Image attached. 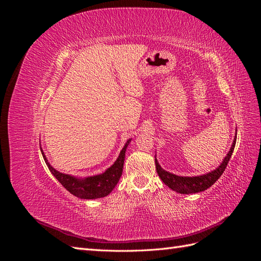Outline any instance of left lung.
<instances>
[{
	"mask_svg": "<svg viewBox=\"0 0 261 261\" xmlns=\"http://www.w3.org/2000/svg\"><path fill=\"white\" fill-rule=\"evenodd\" d=\"M235 143H236V136L233 140L231 149L228 150V152L225 155L222 163H221L216 170L208 172L206 174L198 175V176H179L176 174H173V173L163 170L161 168V165L159 164V162H158L156 158H154L158 175H159V177L161 178L163 183L167 186H169L172 191L179 194L187 195V194H196V193L206 191L207 188L211 187L219 179V177L223 174L226 165L228 161H230V158L233 153Z\"/></svg>",
	"mask_w": 261,
	"mask_h": 261,
	"instance_id": "obj_1",
	"label": "left lung"
}]
</instances>
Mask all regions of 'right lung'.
I'll return each instance as SVG.
<instances>
[{"label":"right lung","instance_id":"add662e5","mask_svg":"<svg viewBox=\"0 0 261 261\" xmlns=\"http://www.w3.org/2000/svg\"><path fill=\"white\" fill-rule=\"evenodd\" d=\"M130 141H132V138L126 141V144L121 150L120 155H118L116 161L111 165V167L102 173V174L88 176L84 178L65 174V173H62V172H59L58 170H55L49 163L48 159H46V156L41 147L40 149H41L43 159L46 165H48L50 172L52 173L53 176L63 185V187L66 188L70 194L78 197V198L81 199H97V198H102V197L108 196L113 191L114 187L118 183V180H120V177L123 172L126 148H127Z\"/></svg>","mask_w":261,"mask_h":261}]
</instances>
